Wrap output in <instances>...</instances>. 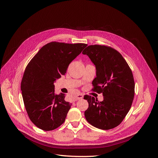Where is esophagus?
Here are the masks:
<instances>
[{
  "mask_svg": "<svg viewBox=\"0 0 158 158\" xmlns=\"http://www.w3.org/2000/svg\"><path fill=\"white\" fill-rule=\"evenodd\" d=\"M83 97H83V95H82V94H77L76 96V98L77 100H80V99L83 98Z\"/></svg>",
  "mask_w": 158,
  "mask_h": 158,
  "instance_id": "34e87169",
  "label": "esophagus"
}]
</instances>
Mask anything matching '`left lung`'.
<instances>
[{
	"label": "left lung",
	"instance_id": "8db88e82",
	"mask_svg": "<svg viewBox=\"0 0 158 158\" xmlns=\"http://www.w3.org/2000/svg\"><path fill=\"white\" fill-rule=\"evenodd\" d=\"M96 69L94 91L102 93L104 100L85 95L89 106L85 112L93 126L108 130L118 126L129 112L135 95V81L126 61L115 49L104 45H89L84 51Z\"/></svg>",
	"mask_w": 158,
	"mask_h": 158
}]
</instances>
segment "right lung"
Returning a JSON list of instances; mask_svg holds the SVG:
<instances>
[{
	"label": "right lung",
	"instance_id": "add662e5",
	"mask_svg": "<svg viewBox=\"0 0 158 158\" xmlns=\"http://www.w3.org/2000/svg\"><path fill=\"white\" fill-rule=\"evenodd\" d=\"M87 44L51 42L40 48L25 70L21 91L25 107L32 122L44 131L60 127L72 104L65 95L55 94L57 79L66 72L69 64Z\"/></svg>",
	"mask_w": 158,
	"mask_h": 158
}]
</instances>
